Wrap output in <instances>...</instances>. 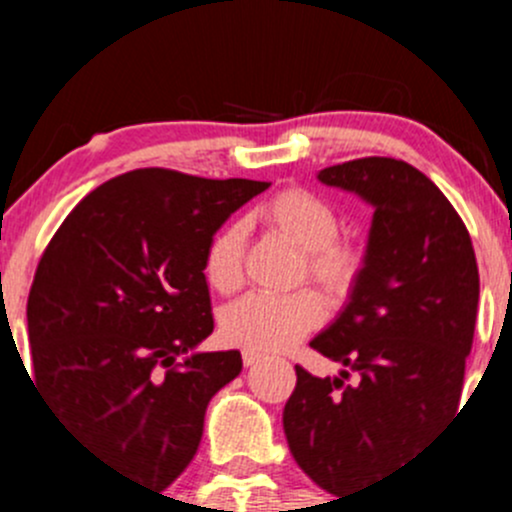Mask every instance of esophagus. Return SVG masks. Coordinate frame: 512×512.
Wrapping results in <instances>:
<instances>
[{
	"mask_svg": "<svg viewBox=\"0 0 512 512\" xmlns=\"http://www.w3.org/2000/svg\"><path fill=\"white\" fill-rule=\"evenodd\" d=\"M260 361H262V356L257 352H250V349H245V352H242V364L245 366H255V364H260Z\"/></svg>",
	"mask_w": 512,
	"mask_h": 512,
	"instance_id": "obj_1",
	"label": "esophagus"
}]
</instances>
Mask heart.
Listing matches in <instances>:
<instances>
[{
  "label": "heart",
  "mask_w": 512,
  "mask_h": 512,
  "mask_svg": "<svg viewBox=\"0 0 512 512\" xmlns=\"http://www.w3.org/2000/svg\"><path fill=\"white\" fill-rule=\"evenodd\" d=\"M260 220L272 232L304 252L307 275L329 297L342 299L359 280L364 255L359 247L339 240V215L327 200L307 190H282L260 208ZM245 223L225 225L205 252V280L215 292L230 294L242 285ZM324 319L322 299L312 292L247 294L220 312V337L227 344L257 354L292 349Z\"/></svg>",
  "instance_id": "heart-1"
}]
</instances>
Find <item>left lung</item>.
Listing matches in <instances>:
<instances>
[{"label":"left lung","mask_w":512,"mask_h":512,"mask_svg":"<svg viewBox=\"0 0 512 512\" xmlns=\"http://www.w3.org/2000/svg\"><path fill=\"white\" fill-rule=\"evenodd\" d=\"M317 180L374 210L349 302L312 339L342 364L339 376L294 366L282 414L297 466L342 495L394 471L456 416L480 282L466 225L414 165L359 158L319 170Z\"/></svg>","instance_id":"1"}]
</instances>
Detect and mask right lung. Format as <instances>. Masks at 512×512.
<instances>
[{
	"label": "right lung",
	"mask_w": 512,
	"mask_h": 512,
	"mask_svg": "<svg viewBox=\"0 0 512 512\" xmlns=\"http://www.w3.org/2000/svg\"><path fill=\"white\" fill-rule=\"evenodd\" d=\"M270 188L141 168L91 190L61 223L27 302L34 381L94 456L168 488L193 461L210 399L242 356L213 334L205 252Z\"/></svg>",
	"instance_id": "right-lung-1"
}]
</instances>
